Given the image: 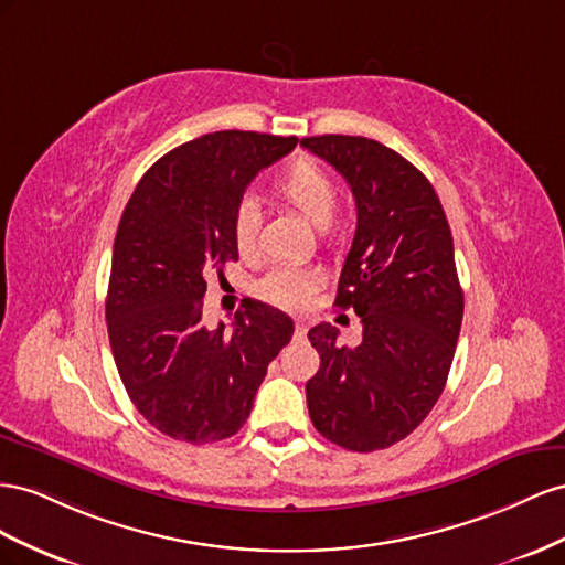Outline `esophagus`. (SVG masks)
Masks as SVG:
<instances>
[{
	"label": "esophagus",
	"instance_id": "obj_1",
	"mask_svg": "<svg viewBox=\"0 0 565 565\" xmlns=\"http://www.w3.org/2000/svg\"><path fill=\"white\" fill-rule=\"evenodd\" d=\"M305 331H308V327H305L302 321H296V338H302Z\"/></svg>",
	"mask_w": 565,
	"mask_h": 565
}]
</instances>
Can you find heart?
I'll return each mask as SVG.
<instances>
[{
    "instance_id": "heart-1",
    "label": "heart",
    "mask_w": 565,
    "mask_h": 565,
    "mask_svg": "<svg viewBox=\"0 0 565 565\" xmlns=\"http://www.w3.org/2000/svg\"><path fill=\"white\" fill-rule=\"evenodd\" d=\"M274 196L286 207H291L300 217L308 220L312 227L327 230L338 201H341V189H338L333 177L317 166L310 158H298L288 168L277 184H274ZM260 211L253 201L238 203L232 217V238L241 257H253L260 246ZM319 286V277L308 269H274L263 279L260 294L281 305V308H308Z\"/></svg>"
}]
</instances>
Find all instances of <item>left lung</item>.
Instances as JSON below:
<instances>
[{
	"label": "left lung",
	"mask_w": 565,
	"mask_h": 565,
	"mask_svg": "<svg viewBox=\"0 0 565 565\" xmlns=\"http://www.w3.org/2000/svg\"><path fill=\"white\" fill-rule=\"evenodd\" d=\"M300 147L345 177L358 232L338 281V308L362 317V343L338 345L331 324L305 385L315 428L352 452L385 449L443 395L463 317L452 232L438 193L407 158L366 137H305Z\"/></svg>",
	"instance_id": "left-lung-1"
}]
</instances>
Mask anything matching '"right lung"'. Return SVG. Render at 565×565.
<instances>
[{
  "mask_svg": "<svg viewBox=\"0 0 565 565\" xmlns=\"http://www.w3.org/2000/svg\"><path fill=\"white\" fill-rule=\"evenodd\" d=\"M296 137L241 130L203 135L147 170L113 244L106 324L132 405L168 438L205 445L246 424L267 364L294 319L250 302L232 329L203 324L205 271L238 260L232 217L263 168Z\"/></svg>",
  "mask_w": 565,
  "mask_h": 565,
  "instance_id": "add662e5",
  "label": "right lung"
}]
</instances>
